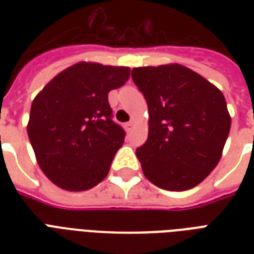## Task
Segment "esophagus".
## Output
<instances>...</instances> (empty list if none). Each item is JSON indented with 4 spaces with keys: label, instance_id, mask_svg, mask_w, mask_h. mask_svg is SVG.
Instances as JSON below:
<instances>
[{
    "label": "esophagus",
    "instance_id": "esophagus-1",
    "mask_svg": "<svg viewBox=\"0 0 254 254\" xmlns=\"http://www.w3.org/2000/svg\"><path fill=\"white\" fill-rule=\"evenodd\" d=\"M133 125H134V124H133V121H129V123L125 124V125H124V127H125V130L130 131L131 127H133Z\"/></svg>",
    "mask_w": 254,
    "mask_h": 254
}]
</instances>
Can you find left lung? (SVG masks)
Wrapping results in <instances>:
<instances>
[{"label": "left lung", "mask_w": 254, "mask_h": 254, "mask_svg": "<svg viewBox=\"0 0 254 254\" xmlns=\"http://www.w3.org/2000/svg\"><path fill=\"white\" fill-rule=\"evenodd\" d=\"M131 79L149 108L147 141L135 150L145 177L167 191H185L220 161L231 129L223 93L181 64L139 67Z\"/></svg>", "instance_id": "obj_1"}]
</instances>
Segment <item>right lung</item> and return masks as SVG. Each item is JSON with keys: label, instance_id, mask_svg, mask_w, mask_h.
Returning <instances> with one entry per match:
<instances>
[{"label": "right lung", "instance_id": "right-lung-1", "mask_svg": "<svg viewBox=\"0 0 254 254\" xmlns=\"http://www.w3.org/2000/svg\"><path fill=\"white\" fill-rule=\"evenodd\" d=\"M130 76L127 67L77 63L54 77L34 99L27 134L50 181L84 191L107 177L125 130L113 121L108 93Z\"/></svg>", "mask_w": 254, "mask_h": 254}]
</instances>
